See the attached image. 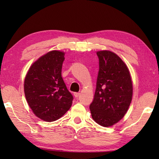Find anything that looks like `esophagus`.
Listing matches in <instances>:
<instances>
[{"label":"esophagus","instance_id":"1","mask_svg":"<svg viewBox=\"0 0 159 159\" xmlns=\"http://www.w3.org/2000/svg\"><path fill=\"white\" fill-rule=\"evenodd\" d=\"M80 93H78V92H74V96H75L76 98H78V97H79V96H80Z\"/></svg>","mask_w":159,"mask_h":159}]
</instances>
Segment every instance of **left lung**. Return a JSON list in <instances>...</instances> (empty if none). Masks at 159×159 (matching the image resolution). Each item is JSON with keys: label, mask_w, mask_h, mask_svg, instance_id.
Listing matches in <instances>:
<instances>
[{"label": "left lung", "mask_w": 159, "mask_h": 159, "mask_svg": "<svg viewBox=\"0 0 159 159\" xmlns=\"http://www.w3.org/2000/svg\"><path fill=\"white\" fill-rule=\"evenodd\" d=\"M99 72L89 109L93 120L104 127L117 123L126 115L133 98V82L127 66L110 50L96 52Z\"/></svg>", "instance_id": "1"}]
</instances>
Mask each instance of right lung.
<instances>
[{"instance_id":"add662e5","label":"right lung","mask_w":159,"mask_h":159,"mask_svg":"<svg viewBox=\"0 0 159 159\" xmlns=\"http://www.w3.org/2000/svg\"><path fill=\"white\" fill-rule=\"evenodd\" d=\"M64 56L65 52L55 50L40 57L29 67L24 82L33 113L48 122L61 117L72 104L73 96L61 76Z\"/></svg>"}]
</instances>
